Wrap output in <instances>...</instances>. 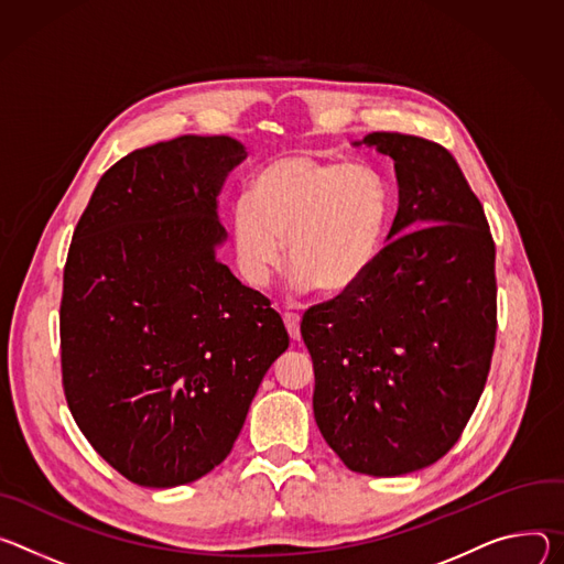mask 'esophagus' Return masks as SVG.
Segmentation results:
<instances>
[{
	"instance_id": "obj_1",
	"label": "esophagus",
	"mask_w": 564,
	"mask_h": 564,
	"mask_svg": "<svg viewBox=\"0 0 564 564\" xmlns=\"http://www.w3.org/2000/svg\"><path fill=\"white\" fill-rule=\"evenodd\" d=\"M284 325L286 332L293 340H300V316L297 314H284Z\"/></svg>"
}]
</instances>
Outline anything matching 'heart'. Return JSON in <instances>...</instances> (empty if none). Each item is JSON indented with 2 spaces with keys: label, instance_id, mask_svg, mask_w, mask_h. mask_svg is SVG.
Listing matches in <instances>:
<instances>
[{
  "label": "heart",
  "instance_id": "b5f03b06",
  "mask_svg": "<svg viewBox=\"0 0 564 564\" xmlns=\"http://www.w3.org/2000/svg\"><path fill=\"white\" fill-rule=\"evenodd\" d=\"M390 215L383 178L358 163L286 154L250 176L230 217L235 260L253 289H267L289 260L291 284L338 295L379 260Z\"/></svg>",
  "mask_w": 564,
  "mask_h": 564
}]
</instances>
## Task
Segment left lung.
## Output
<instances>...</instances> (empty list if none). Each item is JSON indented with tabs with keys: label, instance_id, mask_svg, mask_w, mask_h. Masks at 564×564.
Segmentation results:
<instances>
[{
	"label": "left lung",
	"instance_id": "1",
	"mask_svg": "<svg viewBox=\"0 0 564 564\" xmlns=\"http://www.w3.org/2000/svg\"><path fill=\"white\" fill-rule=\"evenodd\" d=\"M354 145L394 161L399 210L367 275L300 325L314 360V416L354 473L397 477L459 440L490 369L495 243L453 154L373 132Z\"/></svg>",
	"mask_w": 564,
	"mask_h": 564
}]
</instances>
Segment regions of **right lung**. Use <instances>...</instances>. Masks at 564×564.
<instances>
[{
    "instance_id": "right-lung-1",
    "label": "right lung",
    "mask_w": 564,
    "mask_h": 564,
    "mask_svg": "<svg viewBox=\"0 0 564 564\" xmlns=\"http://www.w3.org/2000/svg\"><path fill=\"white\" fill-rule=\"evenodd\" d=\"M246 159L185 134L113 163L74 230L59 304L62 383L94 451L139 486L219 466L289 334L217 260V195Z\"/></svg>"
}]
</instances>
